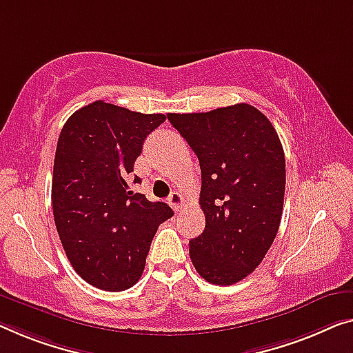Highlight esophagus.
<instances>
[{
	"label": "esophagus",
	"instance_id": "34e87169",
	"mask_svg": "<svg viewBox=\"0 0 353 353\" xmlns=\"http://www.w3.org/2000/svg\"><path fill=\"white\" fill-rule=\"evenodd\" d=\"M168 203H170V206L179 212V210H182V208L185 206V198L182 196V193L179 192H172L170 194V198H168Z\"/></svg>",
	"mask_w": 353,
	"mask_h": 353
}]
</instances>
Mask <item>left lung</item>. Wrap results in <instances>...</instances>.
I'll return each mask as SVG.
<instances>
[{
    "label": "left lung",
    "mask_w": 353,
    "mask_h": 353,
    "mask_svg": "<svg viewBox=\"0 0 353 353\" xmlns=\"http://www.w3.org/2000/svg\"><path fill=\"white\" fill-rule=\"evenodd\" d=\"M196 154L206 227L188 244L198 274L215 285L243 281L274 243L285 193V155L274 126L250 104L168 114Z\"/></svg>",
    "instance_id": "1"
}]
</instances>
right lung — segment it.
<instances>
[{
	"label": "right lung",
	"mask_w": 353,
	"mask_h": 353,
	"mask_svg": "<svg viewBox=\"0 0 353 353\" xmlns=\"http://www.w3.org/2000/svg\"><path fill=\"white\" fill-rule=\"evenodd\" d=\"M165 120L99 99L63 125L52 177L55 227L74 271L101 290L139 281L157 230L174 215L126 183L145 138Z\"/></svg>",
	"instance_id": "right-lung-1"
}]
</instances>
